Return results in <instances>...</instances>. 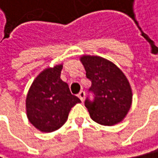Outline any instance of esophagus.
Masks as SVG:
<instances>
[{
  "mask_svg": "<svg viewBox=\"0 0 158 158\" xmlns=\"http://www.w3.org/2000/svg\"><path fill=\"white\" fill-rule=\"evenodd\" d=\"M78 97H79V99L83 102V101H84V99H85V92H84L83 90H81V91L79 93Z\"/></svg>",
  "mask_w": 158,
  "mask_h": 158,
  "instance_id": "obj_1",
  "label": "esophagus"
}]
</instances>
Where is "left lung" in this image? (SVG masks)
Instances as JSON below:
<instances>
[{
	"label": "left lung",
	"mask_w": 158,
	"mask_h": 158,
	"mask_svg": "<svg viewBox=\"0 0 158 158\" xmlns=\"http://www.w3.org/2000/svg\"><path fill=\"white\" fill-rule=\"evenodd\" d=\"M80 60L92 83L89 91L94 99L85 100L92 120L106 126L122 122L132 102L131 88L123 72L112 61L99 56L83 55Z\"/></svg>",
	"instance_id": "obj_1"
}]
</instances>
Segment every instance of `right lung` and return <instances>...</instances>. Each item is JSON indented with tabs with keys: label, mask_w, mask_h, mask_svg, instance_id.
<instances>
[{
	"label": "right lung",
	"mask_w": 158,
	"mask_h": 158,
	"mask_svg": "<svg viewBox=\"0 0 158 158\" xmlns=\"http://www.w3.org/2000/svg\"><path fill=\"white\" fill-rule=\"evenodd\" d=\"M62 65L48 68L33 81L26 108L29 122L43 132H52L65 123L71 107L80 99L71 95L67 83L60 79Z\"/></svg>",
	"instance_id": "1"
}]
</instances>
